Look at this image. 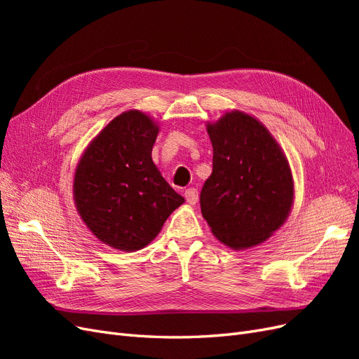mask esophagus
Returning a JSON list of instances; mask_svg holds the SVG:
<instances>
[{
    "instance_id": "esophagus-1",
    "label": "esophagus",
    "mask_w": 359,
    "mask_h": 359,
    "mask_svg": "<svg viewBox=\"0 0 359 359\" xmlns=\"http://www.w3.org/2000/svg\"><path fill=\"white\" fill-rule=\"evenodd\" d=\"M184 196H186V201L190 203V205H194L198 202V199H199V191H198V189H187L186 190V193H184Z\"/></svg>"
}]
</instances>
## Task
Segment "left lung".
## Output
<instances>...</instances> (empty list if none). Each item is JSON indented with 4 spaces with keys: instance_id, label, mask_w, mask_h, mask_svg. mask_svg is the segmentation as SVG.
Instances as JSON below:
<instances>
[{
    "instance_id": "left-lung-1",
    "label": "left lung",
    "mask_w": 359,
    "mask_h": 359,
    "mask_svg": "<svg viewBox=\"0 0 359 359\" xmlns=\"http://www.w3.org/2000/svg\"><path fill=\"white\" fill-rule=\"evenodd\" d=\"M212 173L201 191V210L212 233L232 248L264 243L285 223L293 199L289 163L253 116L226 114L208 124Z\"/></svg>"
}]
</instances>
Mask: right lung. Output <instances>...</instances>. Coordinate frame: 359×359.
Masks as SVG:
<instances>
[{"mask_svg": "<svg viewBox=\"0 0 359 359\" xmlns=\"http://www.w3.org/2000/svg\"><path fill=\"white\" fill-rule=\"evenodd\" d=\"M158 128L128 111L107 124L74 173V201L99 240L124 252L145 247L184 202L151 158Z\"/></svg>", "mask_w": 359, "mask_h": 359, "instance_id": "right-lung-1", "label": "right lung"}]
</instances>
